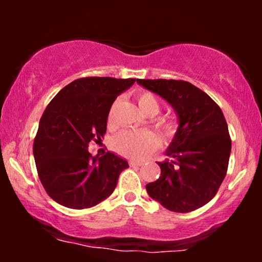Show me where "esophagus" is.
I'll return each instance as SVG.
<instances>
[{"mask_svg":"<svg viewBox=\"0 0 262 262\" xmlns=\"http://www.w3.org/2000/svg\"><path fill=\"white\" fill-rule=\"evenodd\" d=\"M128 163H130L131 167H141V166H143L142 162H137V161H134V160H131Z\"/></svg>","mask_w":262,"mask_h":262,"instance_id":"esophagus-1","label":"esophagus"}]
</instances>
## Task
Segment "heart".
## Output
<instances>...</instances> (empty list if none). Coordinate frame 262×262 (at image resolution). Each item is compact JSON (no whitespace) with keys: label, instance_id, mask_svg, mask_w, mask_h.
<instances>
[{"label":"heart","instance_id":"1","mask_svg":"<svg viewBox=\"0 0 262 262\" xmlns=\"http://www.w3.org/2000/svg\"><path fill=\"white\" fill-rule=\"evenodd\" d=\"M139 110L145 116L152 117L160 112V102L157 98L149 92H141L137 95ZM110 121H112V112L110 114ZM163 138L173 137L177 130L175 123L171 119L161 118L156 121ZM113 149L121 156L134 160H142L152 152L159 146V139L156 135L149 130L141 131H123L113 139Z\"/></svg>","mask_w":262,"mask_h":262}]
</instances>
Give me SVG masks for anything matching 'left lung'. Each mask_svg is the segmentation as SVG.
Here are the masks:
<instances>
[{"label": "left lung", "mask_w": 262, "mask_h": 262, "mask_svg": "<svg viewBox=\"0 0 262 262\" xmlns=\"http://www.w3.org/2000/svg\"><path fill=\"white\" fill-rule=\"evenodd\" d=\"M163 98L178 117L161 177L145 186L154 200L174 212H191L216 195L228 170L231 139L220 106L186 81L137 80Z\"/></svg>", "instance_id": "obj_1"}]
</instances>
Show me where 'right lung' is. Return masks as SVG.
Segmentation results:
<instances>
[{
  "instance_id": "add662e5",
  "label": "right lung",
  "mask_w": 262,
  "mask_h": 262,
  "mask_svg": "<svg viewBox=\"0 0 262 262\" xmlns=\"http://www.w3.org/2000/svg\"><path fill=\"white\" fill-rule=\"evenodd\" d=\"M136 78L84 77L66 85L39 121L33 143L38 175L56 203L69 209L95 206L112 194L126 160L92 156L88 144L106 134L111 106Z\"/></svg>"
}]
</instances>
